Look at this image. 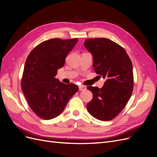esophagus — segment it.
<instances>
[{
  "mask_svg": "<svg viewBox=\"0 0 157 157\" xmlns=\"http://www.w3.org/2000/svg\"><path fill=\"white\" fill-rule=\"evenodd\" d=\"M86 89V87L85 86H79V90L80 91H82V90H84Z\"/></svg>",
  "mask_w": 157,
  "mask_h": 157,
  "instance_id": "34e87169",
  "label": "esophagus"
}]
</instances>
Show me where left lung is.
I'll return each mask as SVG.
<instances>
[{
    "instance_id": "1",
    "label": "left lung",
    "mask_w": 157,
    "mask_h": 157,
    "mask_svg": "<svg viewBox=\"0 0 157 157\" xmlns=\"http://www.w3.org/2000/svg\"><path fill=\"white\" fill-rule=\"evenodd\" d=\"M84 44L93 56L95 72L105 79L101 88L87 86L93 94L87 109L98 120H112L122 111L132 96V61L122 46L108 39H89Z\"/></svg>"
}]
</instances>
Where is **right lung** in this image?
<instances>
[{"instance_id":"right-lung-1","label":"right lung","mask_w":157,"mask_h":157,"mask_svg":"<svg viewBox=\"0 0 157 157\" xmlns=\"http://www.w3.org/2000/svg\"><path fill=\"white\" fill-rule=\"evenodd\" d=\"M77 42L78 39L45 40L27 57L21 90L32 111L42 119L50 120L59 115L78 90L77 85L65 84L55 77Z\"/></svg>"}]
</instances>
